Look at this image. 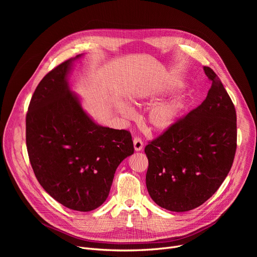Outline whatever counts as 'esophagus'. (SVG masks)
<instances>
[{"label": "esophagus", "instance_id": "esophagus-1", "mask_svg": "<svg viewBox=\"0 0 257 257\" xmlns=\"http://www.w3.org/2000/svg\"><path fill=\"white\" fill-rule=\"evenodd\" d=\"M133 147H134V150H136L137 152L139 151H142L143 147H144V144H143V141L139 138H136L133 140Z\"/></svg>", "mask_w": 257, "mask_h": 257}]
</instances>
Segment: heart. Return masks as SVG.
<instances>
[{
	"instance_id": "1",
	"label": "heart",
	"mask_w": 257,
	"mask_h": 257,
	"mask_svg": "<svg viewBox=\"0 0 257 257\" xmlns=\"http://www.w3.org/2000/svg\"><path fill=\"white\" fill-rule=\"evenodd\" d=\"M157 91L145 87L138 90L132 96V102L136 104H142L144 101L150 100L156 96ZM115 111L126 119L133 117V109L128 103L123 100H117L113 103ZM185 107V100L182 97H176L171 100L160 102L150 108L147 114V123L150 129L155 132H164L172 128L177 123L183 109Z\"/></svg>"
}]
</instances>
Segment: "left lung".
Masks as SVG:
<instances>
[{"mask_svg": "<svg viewBox=\"0 0 257 257\" xmlns=\"http://www.w3.org/2000/svg\"><path fill=\"white\" fill-rule=\"evenodd\" d=\"M211 80L206 99L145 148L149 160L148 193L170 211L192 210L207 201L225 180L236 150V113L220 78Z\"/></svg>", "mask_w": 257, "mask_h": 257, "instance_id": "1", "label": "left lung"}]
</instances>
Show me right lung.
<instances>
[{
	"instance_id": "add662e5",
	"label": "right lung",
	"mask_w": 257,
	"mask_h": 257,
	"mask_svg": "<svg viewBox=\"0 0 257 257\" xmlns=\"http://www.w3.org/2000/svg\"><path fill=\"white\" fill-rule=\"evenodd\" d=\"M80 54L47 74L26 116V143L35 176L63 206L90 211L110 192L118 165L134 152L131 134L99 125L69 82Z\"/></svg>"
}]
</instances>
